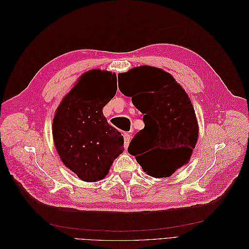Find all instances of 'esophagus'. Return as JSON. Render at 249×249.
<instances>
[{"label": "esophagus", "mask_w": 249, "mask_h": 249, "mask_svg": "<svg viewBox=\"0 0 249 249\" xmlns=\"http://www.w3.org/2000/svg\"><path fill=\"white\" fill-rule=\"evenodd\" d=\"M124 148L126 149L128 147V144H129V141H131L132 139V135L131 134H124Z\"/></svg>", "instance_id": "1"}]
</instances>
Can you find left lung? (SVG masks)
Segmentation results:
<instances>
[{"instance_id": "obj_1", "label": "left lung", "mask_w": 249, "mask_h": 249, "mask_svg": "<svg viewBox=\"0 0 249 249\" xmlns=\"http://www.w3.org/2000/svg\"><path fill=\"white\" fill-rule=\"evenodd\" d=\"M118 88L144 114L145 127L133 138L127 152L153 177L171 176L188 163L196 148L198 124L184 89L162 69L140 66L118 74ZM123 78L127 81L119 86Z\"/></svg>"}]
</instances>
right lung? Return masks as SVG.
<instances>
[{"mask_svg":"<svg viewBox=\"0 0 249 249\" xmlns=\"http://www.w3.org/2000/svg\"><path fill=\"white\" fill-rule=\"evenodd\" d=\"M116 89L114 73L90 70L78 79L55 110L54 147L65 166L83 181L103 179L124 151V137L102 111Z\"/></svg>","mask_w":249,"mask_h":249,"instance_id":"add662e5","label":"right lung"}]
</instances>
